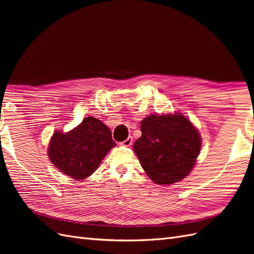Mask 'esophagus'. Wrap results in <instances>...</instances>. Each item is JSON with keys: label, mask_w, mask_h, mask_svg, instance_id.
<instances>
[{"label": "esophagus", "mask_w": 254, "mask_h": 254, "mask_svg": "<svg viewBox=\"0 0 254 254\" xmlns=\"http://www.w3.org/2000/svg\"><path fill=\"white\" fill-rule=\"evenodd\" d=\"M132 141H133L132 136H128L125 141H123V142L121 143V145H123V146H130V145L132 144Z\"/></svg>", "instance_id": "obj_1"}]
</instances>
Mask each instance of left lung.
I'll list each match as a JSON object with an SVG mask.
<instances>
[{
  "instance_id": "left-lung-1",
  "label": "left lung",
  "mask_w": 254,
  "mask_h": 254,
  "mask_svg": "<svg viewBox=\"0 0 254 254\" xmlns=\"http://www.w3.org/2000/svg\"><path fill=\"white\" fill-rule=\"evenodd\" d=\"M141 131L133 150L149 178L161 186L186 178L201 148L200 134L189 119L151 114L141 122Z\"/></svg>"
}]
</instances>
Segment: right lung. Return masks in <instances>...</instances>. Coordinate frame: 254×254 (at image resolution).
<instances>
[{
    "instance_id": "1",
    "label": "right lung",
    "mask_w": 254,
    "mask_h": 254,
    "mask_svg": "<svg viewBox=\"0 0 254 254\" xmlns=\"http://www.w3.org/2000/svg\"><path fill=\"white\" fill-rule=\"evenodd\" d=\"M115 145L111 130L103 122L88 117L71 131L53 134L49 157L61 173L75 180H82L96 171Z\"/></svg>"
}]
</instances>
